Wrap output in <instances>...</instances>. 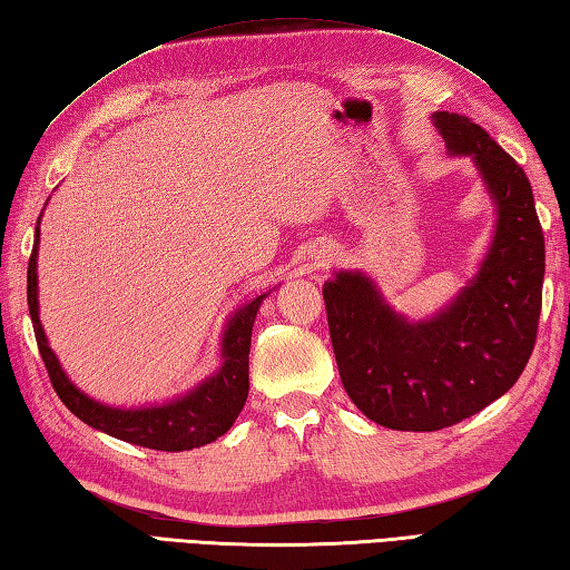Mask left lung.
<instances>
[{
  "instance_id": "8db88e82",
  "label": "left lung",
  "mask_w": 570,
  "mask_h": 570,
  "mask_svg": "<svg viewBox=\"0 0 570 570\" xmlns=\"http://www.w3.org/2000/svg\"><path fill=\"white\" fill-rule=\"evenodd\" d=\"M432 122L450 155L472 158L497 209L476 274L420 321L397 314L363 272L323 284L345 393L367 420L405 432L452 428L519 381L537 343L546 272L527 173L470 118L438 110Z\"/></svg>"
}]
</instances>
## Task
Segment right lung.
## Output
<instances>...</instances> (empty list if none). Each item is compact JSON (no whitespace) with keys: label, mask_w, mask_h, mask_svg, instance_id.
I'll use <instances>...</instances> for the list:
<instances>
[{"label":"right lung","mask_w":570,"mask_h":570,"mask_svg":"<svg viewBox=\"0 0 570 570\" xmlns=\"http://www.w3.org/2000/svg\"><path fill=\"white\" fill-rule=\"evenodd\" d=\"M41 222V217H39ZM39 222L33 232V249L29 256L27 272V301L29 314L37 333L39 353L47 365L51 385L61 403L69 407L78 420L86 425L110 434V438L140 444L148 450L160 452H185L203 448V444L222 438L239 417V412L249 395V345L256 311L269 292L249 298L227 318V326L222 331L219 345V367L205 381H199L187 393L177 395L160 405L142 407H116L106 405L78 387L61 367L56 353L51 351L47 333L39 321Z\"/></svg>","instance_id":"1"}]
</instances>
